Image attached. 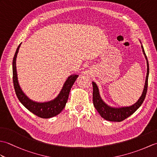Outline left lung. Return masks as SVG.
Returning <instances> with one entry per match:
<instances>
[{
    "mask_svg": "<svg viewBox=\"0 0 157 157\" xmlns=\"http://www.w3.org/2000/svg\"><path fill=\"white\" fill-rule=\"evenodd\" d=\"M142 51L144 52L145 57L147 62V73H146V78L145 85L144 88V90L140 98H139L138 101L136 102L134 105H133L130 106H127V107H121V108H113L111 106H108L106 104L103 102L102 98H101L99 94V91L97 86L94 82H92L93 86V104L95 109L97 110V111L99 113L102 118L107 120L110 121H117L120 122L125 120L132 115L136 110H137L140 106L144 102L146 92H147L148 89V74H149V65L147 56L146 55L144 52V47L142 45Z\"/></svg>",
    "mask_w": 157,
    "mask_h": 157,
    "instance_id": "obj_1",
    "label": "left lung"
}]
</instances>
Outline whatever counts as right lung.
I'll use <instances>...</instances> for the list:
<instances>
[{"mask_svg": "<svg viewBox=\"0 0 157 157\" xmlns=\"http://www.w3.org/2000/svg\"><path fill=\"white\" fill-rule=\"evenodd\" d=\"M20 45L17 48L13 60V82L16 95L17 96L19 101L29 111L40 118L48 119L59 115L65 106L66 102H67L68 100L69 92L76 79L78 78V75L75 74L69 76L64 84L61 92L59 93L57 97L52 101L46 102L32 101L23 92L17 80V75L16 71V57Z\"/></svg>", "mask_w": 157, "mask_h": 157, "instance_id": "right-lung-1", "label": "right lung"}]
</instances>
